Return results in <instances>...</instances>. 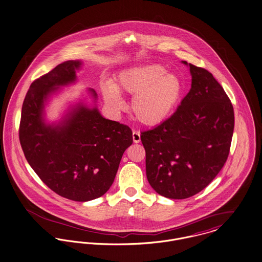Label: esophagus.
Masks as SVG:
<instances>
[{"instance_id":"1","label":"esophagus","mask_w":262,"mask_h":262,"mask_svg":"<svg viewBox=\"0 0 262 262\" xmlns=\"http://www.w3.org/2000/svg\"><path fill=\"white\" fill-rule=\"evenodd\" d=\"M132 137H133V141H134V143H139L140 141H141L140 133L139 132H137V131H133Z\"/></svg>"}]
</instances>
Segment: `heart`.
Returning a JSON list of instances; mask_svg holds the SVG:
<instances>
[{
  "label": "heart",
  "mask_w": 262,
  "mask_h": 262,
  "mask_svg": "<svg viewBox=\"0 0 262 262\" xmlns=\"http://www.w3.org/2000/svg\"><path fill=\"white\" fill-rule=\"evenodd\" d=\"M183 88L182 80L161 64H143L120 71L115 84L106 83L102 92L105 101L115 108L123 105L120 93L134 95L132 114L142 124L153 126L174 112Z\"/></svg>",
  "instance_id": "obj_1"
}]
</instances>
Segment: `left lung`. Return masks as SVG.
<instances>
[{
  "mask_svg": "<svg viewBox=\"0 0 262 262\" xmlns=\"http://www.w3.org/2000/svg\"><path fill=\"white\" fill-rule=\"evenodd\" d=\"M192 88L164 122L141 133L149 184L182 200L204 190L227 162L234 128L232 104L208 70L187 61Z\"/></svg>",
  "mask_w": 262,
  "mask_h": 262,
  "instance_id": "obj_1",
  "label": "left lung"
}]
</instances>
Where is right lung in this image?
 I'll list each match as a JSON object with an SVG mask.
<instances>
[{
	"label": "right lung",
	"instance_id": "right-lung-1",
	"mask_svg": "<svg viewBox=\"0 0 262 262\" xmlns=\"http://www.w3.org/2000/svg\"><path fill=\"white\" fill-rule=\"evenodd\" d=\"M82 62L68 60L35 79L25 97L18 136L25 157L54 192L75 202L103 195L123 153L133 143L124 124L105 119L97 107L73 105L58 123L46 122L45 104L57 88L74 83ZM88 91L96 100L94 89Z\"/></svg>",
	"mask_w": 262,
	"mask_h": 262
}]
</instances>
